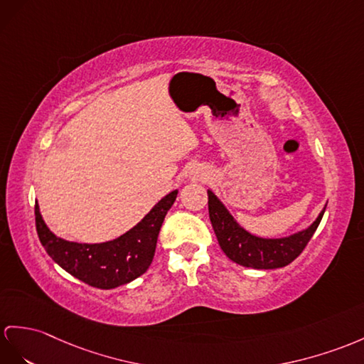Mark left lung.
I'll return each instance as SVG.
<instances>
[{
	"label": "left lung",
	"mask_w": 364,
	"mask_h": 364,
	"mask_svg": "<svg viewBox=\"0 0 364 364\" xmlns=\"http://www.w3.org/2000/svg\"><path fill=\"white\" fill-rule=\"evenodd\" d=\"M324 210L304 232L282 239H262L239 227L220 200L208 191V215L220 249L233 262L252 269H279L295 261L316 232Z\"/></svg>",
	"instance_id": "left-lung-1"
}]
</instances>
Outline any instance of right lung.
I'll return each instance as SVG.
<instances>
[{
	"label": "right lung",
	"instance_id": "add662e5",
	"mask_svg": "<svg viewBox=\"0 0 364 364\" xmlns=\"http://www.w3.org/2000/svg\"><path fill=\"white\" fill-rule=\"evenodd\" d=\"M176 196L177 190L166 194L134 228L103 244H78L57 237L44 224L38 203H35V225L44 250L61 269L87 286L114 289L139 278L151 265L159 232Z\"/></svg>",
	"mask_w": 364,
	"mask_h": 364
}]
</instances>
